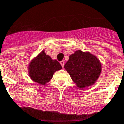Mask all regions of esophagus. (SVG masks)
Instances as JSON below:
<instances>
[{"instance_id":"34e87169","label":"esophagus","mask_w":124,"mask_h":124,"mask_svg":"<svg viewBox=\"0 0 124 124\" xmlns=\"http://www.w3.org/2000/svg\"><path fill=\"white\" fill-rule=\"evenodd\" d=\"M60 64H61V66H62V68H64V60H62V61H60Z\"/></svg>"}]
</instances>
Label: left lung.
I'll return each mask as SVG.
<instances>
[{"mask_svg": "<svg viewBox=\"0 0 124 124\" xmlns=\"http://www.w3.org/2000/svg\"><path fill=\"white\" fill-rule=\"evenodd\" d=\"M64 68L80 88L93 84L101 70V64L95 56L81 50L70 55Z\"/></svg>", "mask_w": 124, "mask_h": 124, "instance_id": "obj_1", "label": "left lung"}]
</instances>
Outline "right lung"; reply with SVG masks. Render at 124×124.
<instances>
[{"label": "right lung", "mask_w": 124, "mask_h": 124, "mask_svg": "<svg viewBox=\"0 0 124 124\" xmlns=\"http://www.w3.org/2000/svg\"><path fill=\"white\" fill-rule=\"evenodd\" d=\"M62 69V66L56 60L52 59L42 51L29 65V74L32 80L40 84H45L50 80L54 73Z\"/></svg>", "instance_id": "1"}]
</instances>
